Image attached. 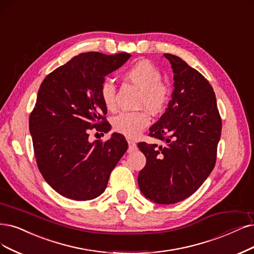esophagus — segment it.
I'll return each instance as SVG.
<instances>
[{
	"label": "esophagus",
	"instance_id": "34e87169",
	"mask_svg": "<svg viewBox=\"0 0 254 254\" xmlns=\"http://www.w3.org/2000/svg\"><path fill=\"white\" fill-rule=\"evenodd\" d=\"M127 144H128V152H133L137 149V144L133 141V140L127 139Z\"/></svg>",
	"mask_w": 254,
	"mask_h": 254
}]
</instances>
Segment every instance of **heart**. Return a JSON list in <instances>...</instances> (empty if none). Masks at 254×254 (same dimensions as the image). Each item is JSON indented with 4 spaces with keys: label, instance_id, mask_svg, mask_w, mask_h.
Here are the masks:
<instances>
[{
    "label": "heart",
    "instance_id": "1",
    "mask_svg": "<svg viewBox=\"0 0 254 254\" xmlns=\"http://www.w3.org/2000/svg\"><path fill=\"white\" fill-rule=\"evenodd\" d=\"M125 77L141 89L138 106L145 108L152 114L161 113L170 97V89L161 81V72L146 60H141L130 65L125 72ZM100 99L109 111L116 108V88L113 80L107 78L100 84ZM151 117L145 110L137 112H122L112 120L115 132L127 137H136L149 125Z\"/></svg>",
    "mask_w": 254,
    "mask_h": 254
}]
</instances>
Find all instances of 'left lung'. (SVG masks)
Listing matches in <instances>:
<instances>
[{
    "label": "left lung",
    "mask_w": 254,
    "mask_h": 254,
    "mask_svg": "<svg viewBox=\"0 0 254 254\" xmlns=\"http://www.w3.org/2000/svg\"><path fill=\"white\" fill-rule=\"evenodd\" d=\"M164 58L172 64L175 89L148 134L164 144L138 143L146 158L138 185L146 199L175 204L198 190L212 172L222 120L208 80L178 56L165 53Z\"/></svg>",
    "instance_id": "left-lung-1"
}]
</instances>
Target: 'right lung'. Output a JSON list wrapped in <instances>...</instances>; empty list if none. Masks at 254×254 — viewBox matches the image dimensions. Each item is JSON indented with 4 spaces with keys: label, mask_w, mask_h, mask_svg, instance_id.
<instances>
[{
    "label": "right lung",
    "mask_w": 254,
    "mask_h": 254,
    "mask_svg": "<svg viewBox=\"0 0 254 254\" xmlns=\"http://www.w3.org/2000/svg\"><path fill=\"white\" fill-rule=\"evenodd\" d=\"M129 58L126 52L80 53L47 75L41 84L29 117L34 155L46 182L65 198H97L127 152L122 135L114 133L105 142H90L89 132L110 130L100 84Z\"/></svg>",
    "instance_id": "obj_1"
}]
</instances>
